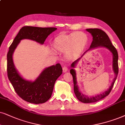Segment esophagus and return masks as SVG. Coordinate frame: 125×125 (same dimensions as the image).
Segmentation results:
<instances>
[{"label": "esophagus", "mask_w": 125, "mask_h": 125, "mask_svg": "<svg viewBox=\"0 0 125 125\" xmlns=\"http://www.w3.org/2000/svg\"><path fill=\"white\" fill-rule=\"evenodd\" d=\"M62 69H63V72L64 73L66 72L68 70V68L66 67V66H64V67H63Z\"/></svg>", "instance_id": "esophagus-1"}]
</instances>
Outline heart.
I'll use <instances>...</instances> for the list:
<instances>
[{"label": "heart", "instance_id": "heart-1", "mask_svg": "<svg viewBox=\"0 0 125 125\" xmlns=\"http://www.w3.org/2000/svg\"><path fill=\"white\" fill-rule=\"evenodd\" d=\"M88 36L81 31L72 33L67 35L56 37L52 42V48L55 51L66 53L69 58L78 56L86 47Z\"/></svg>", "mask_w": 125, "mask_h": 125}]
</instances>
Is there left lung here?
<instances>
[{"label":"left lung","instance_id":"left-lung-1","mask_svg":"<svg viewBox=\"0 0 125 125\" xmlns=\"http://www.w3.org/2000/svg\"><path fill=\"white\" fill-rule=\"evenodd\" d=\"M86 31H87L88 32H89L90 33H91L92 36H93V41L92 42L91 46H90V48L88 50H91V49L97 48V47H104L108 48V50L111 52L113 55V66L114 71V73L115 74V77L114 79L113 83H112L111 85L110 86V88H109L107 91H105V92L103 93V94H99V95L94 96V97H87L86 96L84 95V94H83L82 93H81L79 91L77 85L76 74H75V72L73 69H71L70 73L72 75L73 78L74 94H75L77 99H78L80 102L84 103H94L97 102V101L100 100L101 99L106 97L107 96H108V94H110L112 89H113L116 77H117L118 74V70H119V69H118V54L117 50H116L115 47L113 45V44H112L111 41H110L108 35L106 34V33L103 31H102V30H101L100 29H97V28L87 29ZM84 53H83V54H84ZM80 59V58H79L77 60V61L74 62L72 64V65H71L72 66V67H75L77 62Z\"/></svg>","mask_w":125,"mask_h":125}]
</instances>
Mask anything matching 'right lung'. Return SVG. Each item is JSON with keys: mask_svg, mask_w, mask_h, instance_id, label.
<instances>
[{"mask_svg": "<svg viewBox=\"0 0 125 125\" xmlns=\"http://www.w3.org/2000/svg\"><path fill=\"white\" fill-rule=\"evenodd\" d=\"M56 28H40L25 26L20 29L9 47L7 55V72L9 80L17 94L26 102L33 104L46 102L51 97L56 80L62 73L59 63L45 69L34 82L23 79L14 67L12 53L20 41L28 39L42 44Z\"/></svg>", "mask_w": 125, "mask_h": 125, "instance_id": "1", "label": "right lung"}]
</instances>
